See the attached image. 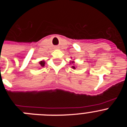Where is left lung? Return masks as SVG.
<instances>
[{
	"instance_id": "1",
	"label": "left lung",
	"mask_w": 127,
	"mask_h": 127,
	"mask_svg": "<svg viewBox=\"0 0 127 127\" xmlns=\"http://www.w3.org/2000/svg\"><path fill=\"white\" fill-rule=\"evenodd\" d=\"M69 63H70V64H72H72H73V65H72V69H76V66H75L74 65V63H75V62H74V60H73V61H71V60H70V62H69Z\"/></svg>"
}]
</instances>
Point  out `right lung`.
<instances>
[{"label":"right lung","mask_w":127,"mask_h":127,"mask_svg":"<svg viewBox=\"0 0 127 127\" xmlns=\"http://www.w3.org/2000/svg\"><path fill=\"white\" fill-rule=\"evenodd\" d=\"M39 65L41 66V67H43L45 65V61H44V60H41V61L39 62Z\"/></svg>","instance_id":"1"}]
</instances>
